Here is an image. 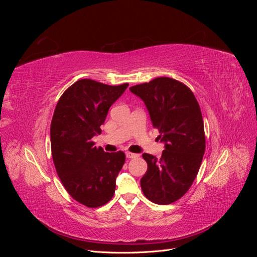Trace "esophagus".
<instances>
[{
    "mask_svg": "<svg viewBox=\"0 0 257 257\" xmlns=\"http://www.w3.org/2000/svg\"><path fill=\"white\" fill-rule=\"evenodd\" d=\"M125 155H126V158H127V159H135V158H137V157H138L137 154H135V153H132V152H126V153H125Z\"/></svg>",
    "mask_w": 257,
    "mask_h": 257,
    "instance_id": "esophagus-1",
    "label": "esophagus"
}]
</instances>
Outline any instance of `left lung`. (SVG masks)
I'll list each match as a JSON object with an SVG mask.
<instances>
[{
    "label": "left lung",
    "instance_id": "left-lung-1",
    "mask_svg": "<svg viewBox=\"0 0 257 257\" xmlns=\"http://www.w3.org/2000/svg\"><path fill=\"white\" fill-rule=\"evenodd\" d=\"M131 92L141 97L159 130L165 150L160 160L144 153L148 169L141 180L145 196L158 205L180 199L195 180L206 148L200 107L191 89L169 77L136 84Z\"/></svg>",
    "mask_w": 257,
    "mask_h": 257
}]
</instances>
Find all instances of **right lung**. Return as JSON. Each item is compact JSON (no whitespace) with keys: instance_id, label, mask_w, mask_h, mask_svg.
<instances>
[{"instance_id":"add662e5","label":"right lung","mask_w":257,"mask_h":257,"mask_svg":"<svg viewBox=\"0 0 257 257\" xmlns=\"http://www.w3.org/2000/svg\"><path fill=\"white\" fill-rule=\"evenodd\" d=\"M127 87L80 79L65 90L54 109L50 126L54 167L69 195L89 208L112 198L125 162L122 151L105 152L92 138L102 133L108 110Z\"/></svg>"}]
</instances>
